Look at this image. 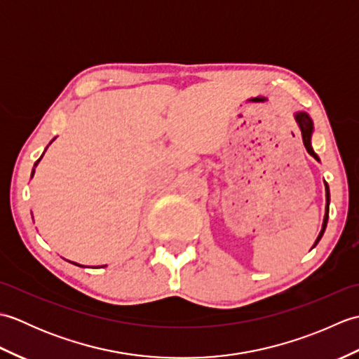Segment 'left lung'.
<instances>
[{
    "mask_svg": "<svg viewBox=\"0 0 359 359\" xmlns=\"http://www.w3.org/2000/svg\"><path fill=\"white\" fill-rule=\"evenodd\" d=\"M296 121L297 125H299V129H301V134H302V142H304V147H306V149L310 152L311 156H313L315 158H318V156L313 152V149H311V144H310V139H311V133H313V121H311V118L307 116L306 112H297L296 114ZM325 197H327V207H325V216H324V224H323V230L321 233H319L318 239L315 242V245L319 242V239L323 238V234L325 231V226H327V220H329V203H330V193H329V185L325 184Z\"/></svg>",
    "mask_w": 359,
    "mask_h": 359,
    "instance_id": "8db88e82",
    "label": "left lung"
}]
</instances>
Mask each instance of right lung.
<instances>
[{"instance_id":"right-lung-1","label":"right lung","mask_w":359,"mask_h":359,"mask_svg":"<svg viewBox=\"0 0 359 359\" xmlns=\"http://www.w3.org/2000/svg\"><path fill=\"white\" fill-rule=\"evenodd\" d=\"M75 265H77V264H75Z\"/></svg>"}]
</instances>
